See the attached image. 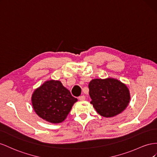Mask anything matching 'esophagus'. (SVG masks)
I'll return each mask as SVG.
<instances>
[{
  "label": "esophagus",
  "mask_w": 157,
  "mask_h": 157,
  "mask_svg": "<svg viewBox=\"0 0 157 157\" xmlns=\"http://www.w3.org/2000/svg\"><path fill=\"white\" fill-rule=\"evenodd\" d=\"M79 101H85L86 100V97H85L84 95H82V96H80V97H79Z\"/></svg>",
  "instance_id": "obj_1"
}]
</instances>
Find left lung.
<instances>
[{
    "label": "left lung",
    "instance_id": "left-lung-1",
    "mask_svg": "<svg viewBox=\"0 0 157 157\" xmlns=\"http://www.w3.org/2000/svg\"><path fill=\"white\" fill-rule=\"evenodd\" d=\"M89 89L90 103L105 118L114 117L122 113L131 98L126 85L113 78L93 79L89 83Z\"/></svg>",
    "mask_w": 157,
    "mask_h": 157
}]
</instances>
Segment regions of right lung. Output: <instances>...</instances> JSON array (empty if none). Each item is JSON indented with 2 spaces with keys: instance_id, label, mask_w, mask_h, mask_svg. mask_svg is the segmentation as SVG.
<instances>
[{
  "instance_id": "right-lung-1",
  "label": "right lung",
  "mask_w": 157,
  "mask_h": 157,
  "mask_svg": "<svg viewBox=\"0 0 157 157\" xmlns=\"http://www.w3.org/2000/svg\"><path fill=\"white\" fill-rule=\"evenodd\" d=\"M77 101L59 80L44 82L31 96V104L35 113L52 124L63 122Z\"/></svg>"
}]
</instances>
